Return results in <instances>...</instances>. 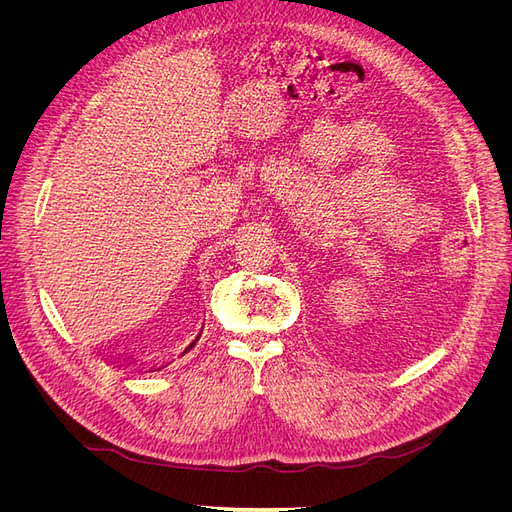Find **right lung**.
Here are the masks:
<instances>
[{
    "mask_svg": "<svg viewBox=\"0 0 512 512\" xmlns=\"http://www.w3.org/2000/svg\"><path fill=\"white\" fill-rule=\"evenodd\" d=\"M200 333H203V331H198V335H196V337H194V339H192V342H190V346H188V348H185V350H183V352H181V356H183V354H185V352H188V350H192V348H194V346H196V342H198V337H200ZM123 363H128V359H123ZM123 363H121V365H119V367H123ZM128 365H132V363H128ZM128 365H126V367H128ZM156 369H162V367H156ZM156 369H147V371H156Z\"/></svg>",
    "mask_w": 512,
    "mask_h": 512,
    "instance_id": "add662e5",
    "label": "right lung"
}]
</instances>
